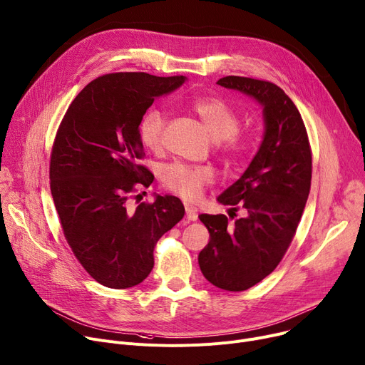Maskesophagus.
Masks as SVG:
<instances>
[{
  "mask_svg": "<svg viewBox=\"0 0 365 365\" xmlns=\"http://www.w3.org/2000/svg\"><path fill=\"white\" fill-rule=\"evenodd\" d=\"M185 217H187V220L188 221H196L197 220V210H196V207H192V206H188V205H185Z\"/></svg>",
  "mask_w": 365,
  "mask_h": 365,
  "instance_id": "obj_1",
  "label": "esophagus"
}]
</instances>
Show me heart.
Wrapping results in <instances>:
<instances>
[{
    "label": "heart",
    "instance_id": "heart-1",
    "mask_svg": "<svg viewBox=\"0 0 365 365\" xmlns=\"http://www.w3.org/2000/svg\"><path fill=\"white\" fill-rule=\"evenodd\" d=\"M192 110L200 118L209 135L218 141L222 153L230 158L243 156L250 145L246 135L239 134L240 119L231 107L218 97H203L192 101ZM165 113L160 109L147 110L138 122V137L141 144L158 152L163 145ZM163 184L177 192L184 200H196L202 190L212 181V170L205 166H188L182 163L170 165L163 170Z\"/></svg>",
    "mask_w": 365,
    "mask_h": 365
}]
</instances>
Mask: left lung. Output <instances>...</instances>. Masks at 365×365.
Returning a JSON list of instances; mask_svg holds the SVG:
<instances>
[{"label":"left lung","mask_w":365,"mask_h":365,"mask_svg":"<svg viewBox=\"0 0 365 365\" xmlns=\"http://www.w3.org/2000/svg\"><path fill=\"white\" fill-rule=\"evenodd\" d=\"M217 83L252 97L264 115L258 152L217 199L245 207L247 215L234 224L221 213L199 217L210 237L199 253L205 278L222 290L242 292L262 282L284 256L308 200L312 158L301 113L280 87L243 76Z\"/></svg>","instance_id":"1"}]
</instances>
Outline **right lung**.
<instances>
[{
  "instance_id": "1",
  "label": "right lung",
  "mask_w": 365,
  "mask_h": 365,
  "mask_svg": "<svg viewBox=\"0 0 365 365\" xmlns=\"http://www.w3.org/2000/svg\"><path fill=\"white\" fill-rule=\"evenodd\" d=\"M185 76L144 72L104 75L69 106L57 131L51 162V196L76 259L110 289L140 284L153 269L155 245L184 217L175 196L128 206L135 184L150 185L140 165L144 147L138 122L158 97L178 90Z\"/></svg>"
}]
</instances>
